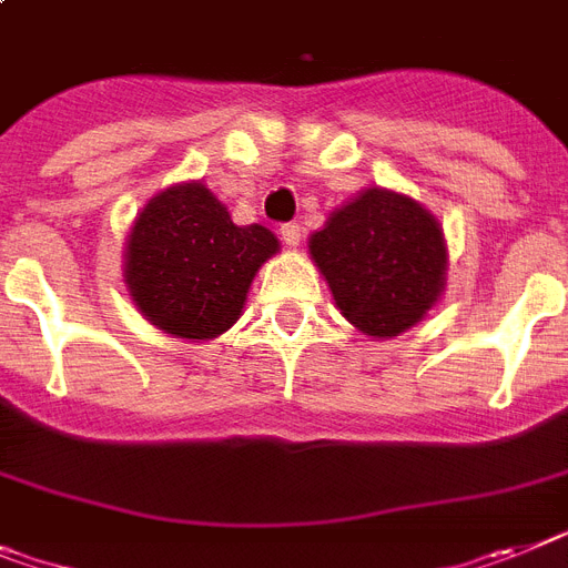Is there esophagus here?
Instances as JSON below:
<instances>
[{
  "instance_id": "obj_1",
  "label": "esophagus",
  "mask_w": 568,
  "mask_h": 568,
  "mask_svg": "<svg viewBox=\"0 0 568 568\" xmlns=\"http://www.w3.org/2000/svg\"><path fill=\"white\" fill-rule=\"evenodd\" d=\"M302 235H304V230L298 224H284V226H281V237H284V244H287V246H298V244H302Z\"/></svg>"
}]
</instances>
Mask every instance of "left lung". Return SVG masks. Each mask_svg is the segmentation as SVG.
I'll return each instance as SVG.
<instances>
[{"instance_id":"obj_1","label":"left lung","mask_w":568,"mask_h":568,"mask_svg":"<svg viewBox=\"0 0 568 568\" xmlns=\"http://www.w3.org/2000/svg\"><path fill=\"white\" fill-rule=\"evenodd\" d=\"M338 310L367 336H396L436 304L445 241L434 215L387 189H367L310 237Z\"/></svg>"}]
</instances>
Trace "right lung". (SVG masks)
<instances>
[{
  "instance_id": "right-lung-1",
  "label": "right lung",
  "mask_w": 568,
  "mask_h": 568,
  "mask_svg": "<svg viewBox=\"0 0 568 568\" xmlns=\"http://www.w3.org/2000/svg\"><path fill=\"white\" fill-rule=\"evenodd\" d=\"M278 241L264 226H235L203 183H183L145 203L125 250V284L160 331L212 338L241 316L246 290Z\"/></svg>"
}]
</instances>
